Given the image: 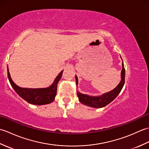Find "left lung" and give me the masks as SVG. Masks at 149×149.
<instances>
[{"mask_svg": "<svg viewBox=\"0 0 149 149\" xmlns=\"http://www.w3.org/2000/svg\"><path fill=\"white\" fill-rule=\"evenodd\" d=\"M125 68L122 62V70L121 72V81L120 82L118 86L115 89L109 92H107L100 96H90L88 95L83 94L79 91H77V94L80 102L86 106H88L95 108H100L107 106L111 103L115 98L118 95L120 91L125 83ZM75 82L76 84L78 83V79L77 75H75Z\"/></svg>", "mask_w": 149, "mask_h": 149, "instance_id": "1", "label": "left lung"}]
</instances>
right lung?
I'll use <instances>...</instances> for the list:
<instances>
[{
  "instance_id": "right-lung-1",
  "label": "right lung",
  "mask_w": 149,
  "mask_h": 149,
  "mask_svg": "<svg viewBox=\"0 0 149 149\" xmlns=\"http://www.w3.org/2000/svg\"><path fill=\"white\" fill-rule=\"evenodd\" d=\"M62 70L55 79L51 86L45 88H26L17 86L11 79L8 66V77L13 88L22 99L34 105H44L53 102L57 93V85L61 79Z\"/></svg>"
}]
</instances>
